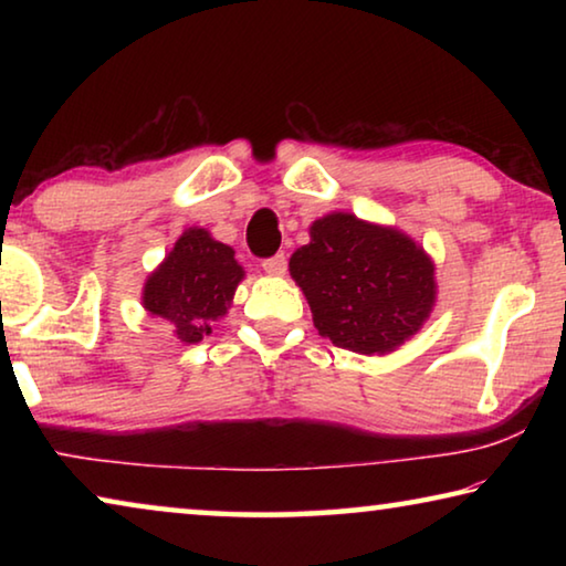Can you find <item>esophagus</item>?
I'll use <instances>...</instances> for the list:
<instances>
[{"instance_id": "obj_1", "label": "esophagus", "mask_w": 566, "mask_h": 566, "mask_svg": "<svg viewBox=\"0 0 566 566\" xmlns=\"http://www.w3.org/2000/svg\"><path fill=\"white\" fill-rule=\"evenodd\" d=\"M264 272L270 276H284L286 272V256L284 254H276V256H270V260L262 262Z\"/></svg>"}]
</instances>
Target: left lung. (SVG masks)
<instances>
[{
	"label": "left lung",
	"mask_w": 566,
	"mask_h": 566,
	"mask_svg": "<svg viewBox=\"0 0 566 566\" xmlns=\"http://www.w3.org/2000/svg\"><path fill=\"white\" fill-rule=\"evenodd\" d=\"M434 260L407 232L352 212L314 219L290 260L322 337L357 354H389L424 327L437 304Z\"/></svg>",
	"instance_id": "obj_1"
}]
</instances>
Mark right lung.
I'll list each match as a JSON object with an SVG mask.
<instances>
[{
  "label": "right lung",
  "mask_w": 566,
  "mask_h": 566,
  "mask_svg": "<svg viewBox=\"0 0 566 566\" xmlns=\"http://www.w3.org/2000/svg\"><path fill=\"white\" fill-rule=\"evenodd\" d=\"M244 266L234 249L217 242L205 227H187L175 247L142 286V306L165 319L181 344H197L212 334L234 302Z\"/></svg>",
  "instance_id": "obj_1"
}]
</instances>
